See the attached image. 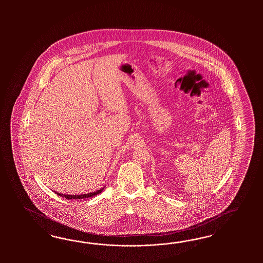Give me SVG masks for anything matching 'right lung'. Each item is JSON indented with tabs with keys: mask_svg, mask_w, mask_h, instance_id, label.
I'll return each instance as SVG.
<instances>
[{
	"mask_svg": "<svg viewBox=\"0 0 263 263\" xmlns=\"http://www.w3.org/2000/svg\"><path fill=\"white\" fill-rule=\"evenodd\" d=\"M104 188H101L100 190L98 191L92 192V193H88V194H84V195H64V194H60L58 192H55L57 195H59L60 197H63L64 199H87V198H90V197H93L96 196L98 194H100L101 192L103 191Z\"/></svg>",
	"mask_w": 263,
	"mask_h": 263,
	"instance_id": "obj_1",
	"label": "right lung"
}]
</instances>
